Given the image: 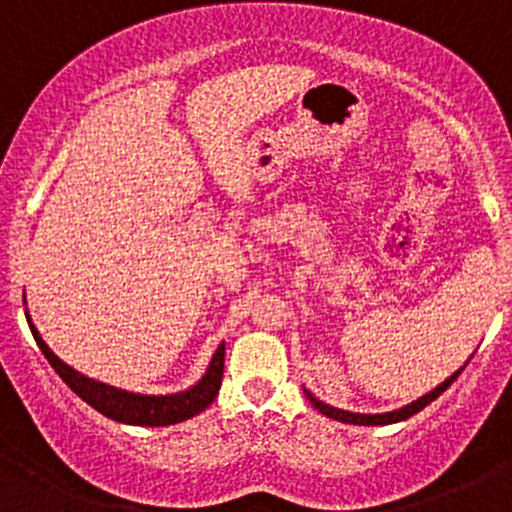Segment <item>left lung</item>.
Instances as JSON below:
<instances>
[{"instance_id": "1", "label": "left lung", "mask_w": 512, "mask_h": 512, "mask_svg": "<svg viewBox=\"0 0 512 512\" xmlns=\"http://www.w3.org/2000/svg\"><path fill=\"white\" fill-rule=\"evenodd\" d=\"M464 366H466V364H464ZM464 366H461L459 371H456V373H452V376H449L447 381H444V383H439L437 388L430 390V393H427V395H422V398L412 400V403H410V405H405V408H400V410H393V412H383V415H359V412H346V410L329 408V405L320 403V400H317L315 395H312V393H307V390H305V395H307V400H310V403L315 405V408L322 412V415L332 417V420L346 422V425H390V422L408 420V417L415 415V412H420L422 408H427V405H430L432 400H437L439 395L444 393V390H447L449 386H452V383L456 381V378H459V373L464 371Z\"/></svg>"}]
</instances>
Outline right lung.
I'll use <instances>...</instances> for the list:
<instances>
[{"label":"right lung","instance_id":"add662e5","mask_svg":"<svg viewBox=\"0 0 512 512\" xmlns=\"http://www.w3.org/2000/svg\"><path fill=\"white\" fill-rule=\"evenodd\" d=\"M29 320V317H26ZM31 334H34L38 349L43 351V356L48 359V364L56 368V373L65 381L73 393H78L87 405H92L97 412H102L104 417H112V420L124 422V425H141V427H166L175 425V422H183L195 417L197 412L210 408V403L217 398L219 386H222V373H224V344L217 346L214 351L210 368L202 376V381L190 390L175 395H136L126 393V390H117L112 386H104V383L92 381V378L80 376L73 368L65 366L63 361L48 349L46 342L41 339L34 322L29 320Z\"/></svg>","mask_w":512,"mask_h":512}]
</instances>
